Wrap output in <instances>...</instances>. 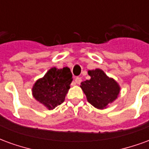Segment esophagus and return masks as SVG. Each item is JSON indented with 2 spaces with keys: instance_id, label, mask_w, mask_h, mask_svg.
Instances as JSON below:
<instances>
[{
  "instance_id": "obj_1",
  "label": "esophagus",
  "mask_w": 149,
  "mask_h": 149,
  "mask_svg": "<svg viewBox=\"0 0 149 149\" xmlns=\"http://www.w3.org/2000/svg\"><path fill=\"white\" fill-rule=\"evenodd\" d=\"M82 81V79L81 77H76L75 78V82L77 84H80Z\"/></svg>"
}]
</instances>
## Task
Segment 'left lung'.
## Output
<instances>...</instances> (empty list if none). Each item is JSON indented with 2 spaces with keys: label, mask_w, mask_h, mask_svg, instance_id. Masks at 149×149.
Segmentation results:
<instances>
[{
  "label": "left lung",
  "mask_w": 149,
  "mask_h": 149,
  "mask_svg": "<svg viewBox=\"0 0 149 149\" xmlns=\"http://www.w3.org/2000/svg\"><path fill=\"white\" fill-rule=\"evenodd\" d=\"M90 80L81 82V88L86 95L88 101L99 109H103L117 98L120 93L118 84L109 78L101 69L88 72Z\"/></svg>",
  "instance_id": "8db88e82"
}]
</instances>
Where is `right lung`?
<instances>
[{"mask_svg": "<svg viewBox=\"0 0 149 149\" xmlns=\"http://www.w3.org/2000/svg\"><path fill=\"white\" fill-rule=\"evenodd\" d=\"M72 74L68 67L61 69L52 68L33 87V96L49 110L64 102L70 88Z\"/></svg>", "mask_w": 149, "mask_h": 149, "instance_id": "right-lung-1", "label": "right lung"}]
</instances>
